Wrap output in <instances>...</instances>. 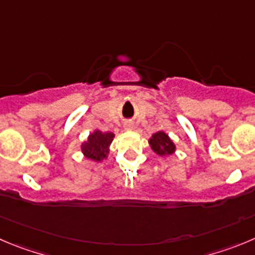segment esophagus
<instances>
[{"mask_svg": "<svg viewBox=\"0 0 255 255\" xmlns=\"http://www.w3.org/2000/svg\"><path fill=\"white\" fill-rule=\"evenodd\" d=\"M126 127H127V128L132 127V122H126Z\"/></svg>", "mask_w": 255, "mask_h": 255, "instance_id": "obj_1", "label": "esophagus"}]
</instances>
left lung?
<instances>
[{
	"label": "left lung",
	"instance_id": "8db88e82",
	"mask_svg": "<svg viewBox=\"0 0 255 255\" xmlns=\"http://www.w3.org/2000/svg\"><path fill=\"white\" fill-rule=\"evenodd\" d=\"M152 149L160 156H166V154H172L175 151V144L172 143L168 135L163 132H157L152 135L149 139Z\"/></svg>",
	"mask_w": 255,
	"mask_h": 255
}]
</instances>
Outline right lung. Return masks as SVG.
I'll use <instances>...</instances> for the list:
<instances>
[{
    "label": "right lung",
    "mask_w": 255,
    "mask_h": 255,
    "mask_svg": "<svg viewBox=\"0 0 255 255\" xmlns=\"http://www.w3.org/2000/svg\"><path fill=\"white\" fill-rule=\"evenodd\" d=\"M114 134L112 132H101L95 130L89 135L87 142L82 144L83 153L85 157L94 161H102L109 152V144L113 141Z\"/></svg>",
    "instance_id": "obj_1"
}]
</instances>
